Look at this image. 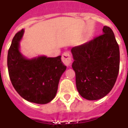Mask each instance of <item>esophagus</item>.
Here are the masks:
<instances>
[{"label":"esophagus","instance_id":"obj_1","mask_svg":"<svg viewBox=\"0 0 128 128\" xmlns=\"http://www.w3.org/2000/svg\"><path fill=\"white\" fill-rule=\"evenodd\" d=\"M62 61L66 66H70L72 61V58L68 52H64L62 55Z\"/></svg>","mask_w":128,"mask_h":128}]
</instances>
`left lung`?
I'll return each mask as SVG.
<instances>
[{"instance_id":"obj_1","label":"left lung","mask_w":128,"mask_h":128,"mask_svg":"<svg viewBox=\"0 0 128 128\" xmlns=\"http://www.w3.org/2000/svg\"><path fill=\"white\" fill-rule=\"evenodd\" d=\"M76 85L87 100H98L111 91L119 71V47L112 29L103 28V34L71 50Z\"/></svg>"}]
</instances>
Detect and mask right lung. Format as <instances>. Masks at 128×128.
<instances>
[{
    "label": "right lung",
    "instance_id": "obj_1",
    "mask_svg": "<svg viewBox=\"0 0 128 128\" xmlns=\"http://www.w3.org/2000/svg\"><path fill=\"white\" fill-rule=\"evenodd\" d=\"M24 34H16L8 54V68L11 82L18 94L25 100L38 104L50 102L56 94L60 78L66 66L61 56H45L28 59L19 51L20 41Z\"/></svg>",
    "mask_w": 128,
    "mask_h": 128
}]
</instances>
